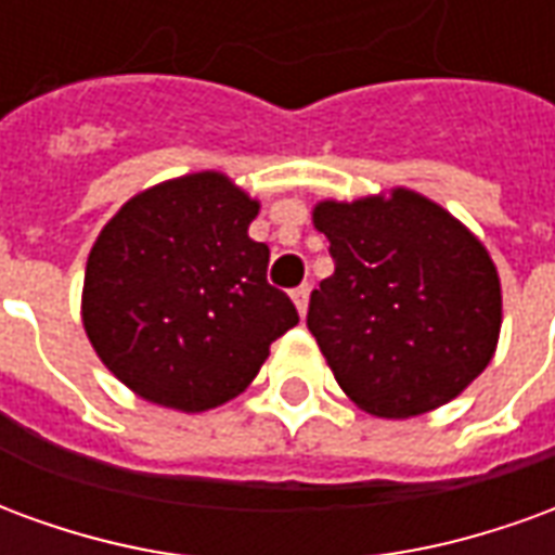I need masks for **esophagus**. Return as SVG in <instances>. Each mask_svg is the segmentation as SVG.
<instances>
[{"label": "esophagus", "mask_w": 555, "mask_h": 555, "mask_svg": "<svg viewBox=\"0 0 555 555\" xmlns=\"http://www.w3.org/2000/svg\"><path fill=\"white\" fill-rule=\"evenodd\" d=\"M309 282H302V285H297V288L291 291V297H294V302H297V309H300V314H306V309H309Z\"/></svg>", "instance_id": "34e87169"}]
</instances>
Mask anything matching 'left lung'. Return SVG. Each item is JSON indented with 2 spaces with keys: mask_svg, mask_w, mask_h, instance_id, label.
I'll return each instance as SVG.
<instances>
[{
  "mask_svg": "<svg viewBox=\"0 0 555 555\" xmlns=\"http://www.w3.org/2000/svg\"><path fill=\"white\" fill-rule=\"evenodd\" d=\"M314 225L336 273L312 291L306 324L350 401L374 416H418L488 369L500 276L452 214L392 190L353 205L321 202Z\"/></svg>",
  "mask_w": 555,
  "mask_h": 555,
  "instance_id": "obj_1",
  "label": "left lung"
}]
</instances>
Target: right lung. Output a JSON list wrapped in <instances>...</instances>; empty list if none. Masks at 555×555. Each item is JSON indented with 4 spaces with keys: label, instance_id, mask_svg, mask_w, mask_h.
Listing matches in <instances>:
<instances>
[{
    "label": "right lung",
    "instance_id": "add662e5",
    "mask_svg": "<svg viewBox=\"0 0 555 555\" xmlns=\"http://www.w3.org/2000/svg\"><path fill=\"white\" fill-rule=\"evenodd\" d=\"M255 214L225 175L198 171L139 193L106 222L86 267L82 324L137 396L186 413L219 408L300 321L267 282Z\"/></svg>",
    "mask_w": 555,
    "mask_h": 555
}]
</instances>
